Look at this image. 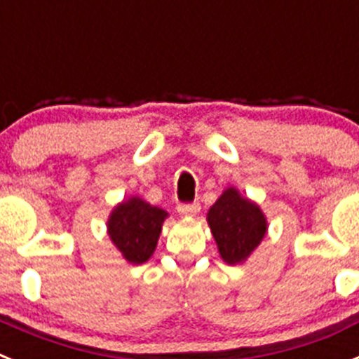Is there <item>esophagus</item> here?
<instances>
[{
	"label": "esophagus",
	"mask_w": 359,
	"mask_h": 359,
	"mask_svg": "<svg viewBox=\"0 0 359 359\" xmlns=\"http://www.w3.org/2000/svg\"><path fill=\"white\" fill-rule=\"evenodd\" d=\"M199 203H180L177 205V212L182 215H196L199 212Z\"/></svg>",
	"instance_id": "obj_1"
}]
</instances>
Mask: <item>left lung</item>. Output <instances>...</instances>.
Wrapping results in <instances>:
<instances>
[{
	"label": "left lung",
	"mask_w": 359,
	"mask_h": 359,
	"mask_svg": "<svg viewBox=\"0 0 359 359\" xmlns=\"http://www.w3.org/2000/svg\"><path fill=\"white\" fill-rule=\"evenodd\" d=\"M208 224L223 261L239 264L259 246L266 233V219L255 203L241 198L236 189L223 196L208 210Z\"/></svg>",
	"instance_id": "obj_1"
}]
</instances>
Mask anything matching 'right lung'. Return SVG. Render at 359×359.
<instances>
[{
  "mask_svg": "<svg viewBox=\"0 0 359 359\" xmlns=\"http://www.w3.org/2000/svg\"><path fill=\"white\" fill-rule=\"evenodd\" d=\"M167 212L133 198L113 210L107 230L116 248L133 264H142L152 255Z\"/></svg>",
  "mask_w": 359,
  "mask_h": 359,
  "instance_id": "1",
  "label": "right lung"
}]
</instances>
